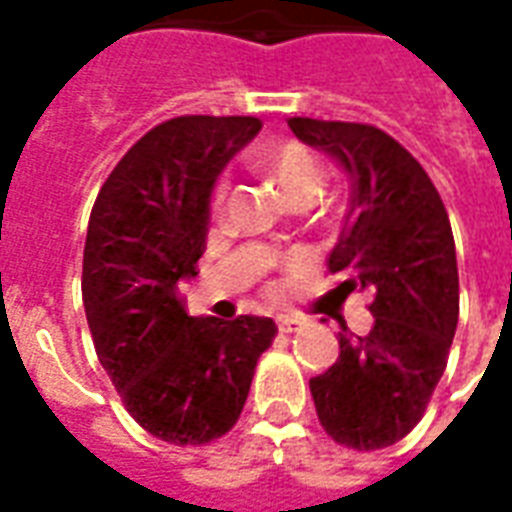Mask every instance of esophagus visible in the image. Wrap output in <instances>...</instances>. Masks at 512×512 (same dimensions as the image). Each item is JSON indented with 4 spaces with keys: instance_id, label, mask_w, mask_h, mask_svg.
I'll return each mask as SVG.
<instances>
[{
    "instance_id": "obj_1",
    "label": "esophagus",
    "mask_w": 512,
    "mask_h": 512,
    "mask_svg": "<svg viewBox=\"0 0 512 512\" xmlns=\"http://www.w3.org/2000/svg\"><path fill=\"white\" fill-rule=\"evenodd\" d=\"M304 323L299 321V318H279V332L282 334H293L299 332Z\"/></svg>"
}]
</instances>
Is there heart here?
Segmentation results:
<instances>
[{
  "label": "heart",
  "mask_w": 512,
  "mask_h": 512,
  "mask_svg": "<svg viewBox=\"0 0 512 512\" xmlns=\"http://www.w3.org/2000/svg\"><path fill=\"white\" fill-rule=\"evenodd\" d=\"M255 167L271 178L279 186V191L288 197L293 205H307L312 202L323 189V167L318 156L310 147L301 145L296 139L288 142H277V145L263 147L255 156ZM224 186L219 183L208 197V216L216 219L222 211Z\"/></svg>",
  "instance_id": "heart-1"
}]
</instances>
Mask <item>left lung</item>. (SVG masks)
Here are the masks:
<instances>
[{
    "label": "left lung",
    "mask_w": 512,
    "mask_h": 512,
    "mask_svg": "<svg viewBox=\"0 0 512 512\" xmlns=\"http://www.w3.org/2000/svg\"><path fill=\"white\" fill-rule=\"evenodd\" d=\"M301 142L351 178V200L329 271L370 293L373 326L351 334L310 392L323 430L351 450H381L411 433L444 376L458 326V260L447 208L406 147L381 128L290 117Z\"/></svg>",
    "instance_id": "obj_1"
}]
</instances>
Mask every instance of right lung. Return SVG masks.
<instances>
[{"instance_id": "obj_1", "label": "right lung", "mask_w": 512, "mask_h": 512, "mask_svg": "<svg viewBox=\"0 0 512 512\" xmlns=\"http://www.w3.org/2000/svg\"><path fill=\"white\" fill-rule=\"evenodd\" d=\"M257 117L183 115L150 128L95 197L82 299L98 362L142 428L200 447L233 428L271 318H191L180 279L197 277L208 197L219 172L260 131Z\"/></svg>"}]
</instances>
